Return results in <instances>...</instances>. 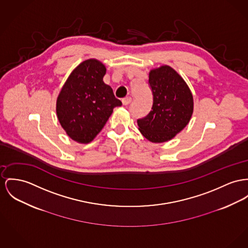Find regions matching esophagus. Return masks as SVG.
Segmentation results:
<instances>
[{
  "instance_id": "1",
  "label": "esophagus",
  "mask_w": 248,
  "mask_h": 248,
  "mask_svg": "<svg viewBox=\"0 0 248 248\" xmlns=\"http://www.w3.org/2000/svg\"><path fill=\"white\" fill-rule=\"evenodd\" d=\"M131 102H132V98H131V97H126V98L122 99V103H123L124 105H128V104H130Z\"/></svg>"
}]
</instances>
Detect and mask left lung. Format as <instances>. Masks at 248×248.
<instances>
[{"instance_id":"left-lung-1","label":"left lung","mask_w":248,"mask_h":248,"mask_svg":"<svg viewBox=\"0 0 248 248\" xmlns=\"http://www.w3.org/2000/svg\"><path fill=\"white\" fill-rule=\"evenodd\" d=\"M153 104L149 115L137 120L139 131L152 143L171 140L189 123L193 95L180 74L169 66L150 70Z\"/></svg>"}]
</instances>
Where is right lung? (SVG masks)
<instances>
[{
  "mask_svg": "<svg viewBox=\"0 0 248 248\" xmlns=\"http://www.w3.org/2000/svg\"><path fill=\"white\" fill-rule=\"evenodd\" d=\"M105 66L88 59L67 78L56 100V114L66 134L82 144L91 142L113 113L122 105L111 86L105 84Z\"/></svg>",
  "mask_w": 248,
  "mask_h": 248,
  "instance_id": "right-lung-1",
  "label": "right lung"
}]
</instances>
